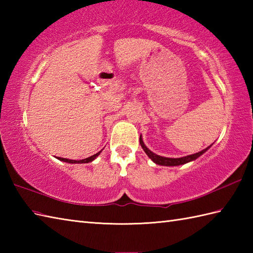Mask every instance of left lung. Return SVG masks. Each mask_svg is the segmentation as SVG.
I'll return each instance as SVG.
<instances>
[{
    "label": "left lung",
    "mask_w": 253,
    "mask_h": 253,
    "mask_svg": "<svg viewBox=\"0 0 253 253\" xmlns=\"http://www.w3.org/2000/svg\"><path fill=\"white\" fill-rule=\"evenodd\" d=\"M140 144L141 147L143 149V151L147 153L148 157L151 159L154 163H157L159 165H164V166H177V165H181V164H186L188 162H190V161H193L198 159L200 155H202L204 152L207 151V150L210 148H207L202 150V151L198 152V153H195V154H191V155H187V157H184V158H178V159H173V158H164V157H161V155H158L153 153L151 150H149L146 144L143 143L142 141V138L140 136Z\"/></svg>",
    "instance_id": "8db88e82"
}]
</instances>
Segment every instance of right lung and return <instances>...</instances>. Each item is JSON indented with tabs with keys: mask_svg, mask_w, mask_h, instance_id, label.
<instances>
[{
	"mask_svg": "<svg viewBox=\"0 0 253 253\" xmlns=\"http://www.w3.org/2000/svg\"><path fill=\"white\" fill-rule=\"evenodd\" d=\"M100 153H101V151L98 152V153L93 154V155H91V157H89V158H87V159L79 160V161H76V160H69V159H64V158H57V159L63 161V162H67V163H89V162H92V161H93L96 157H98V155H99Z\"/></svg>",
	"mask_w": 253,
	"mask_h": 253,
	"instance_id": "obj_1",
	"label": "right lung"
}]
</instances>
